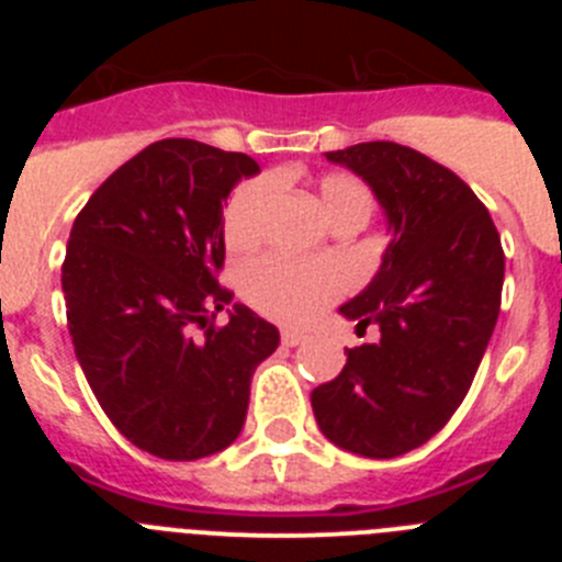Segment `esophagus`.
Segmentation results:
<instances>
[{
  "label": "esophagus",
  "mask_w": 562,
  "mask_h": 562,
  "mask_svg": "<svg viewBox=\"0 0 562 562\" xmlns=\"http://www.w3.org/2000/svg\"><path fill=\"white\" fill-rule=\"evenodd\" d=\"M306 340V335L304 331H297V329H281V342H284V346H301V342Z\"/></svg>",
  "instance_id": "esophagus-1"
}]
</instances>
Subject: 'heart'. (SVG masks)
<instances>
[{
  "label": "heart",
  "mask_w": 562,
  "mask_h": 562,
  "mask_svg": "<svg viewBox=\"0 0 562 562\" xmlns=\"http://www.w3.org/2000/svg\"><path fill=\"white\" fill-rule=\"evenodd\" d=\"M276 186L267 177L247 180L231 193L222 213L227 247L247 250L261 238L270 216ZM317 200L331 222L355 216L362 225L374 213V193L360 177L346 171L317 180ZM342 292V272L329 261H295L286 256L256 258L241 272V295L261 315L281 324H306Z\"/></svg>",
  "instance_id": "heart-1"
}]
</instances>
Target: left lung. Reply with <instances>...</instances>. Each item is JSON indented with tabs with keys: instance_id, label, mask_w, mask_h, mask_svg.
I'll use <instances>...</instances> for the list:
<instances>
[{
	"instance_id": "8db88e82",
	"label": "left lung",
	"mask_w": 562,
	"mask_h": 562,
	"mask_svg": "<svg viewBox=\"0 0 562 562\" xmlns=\"http://www.w3.org/2000/svg\"><path fill=\"white\" fill-rule=\"evenodd\" d=\"M326 160L369 182L391 245L374 281L340 306L380 337L346 349L312 411L337 448L394 459L439 434L473 385L501 312L504 250L470 186L416 148L357 143Z\"/></svg>"
}]
</instances>
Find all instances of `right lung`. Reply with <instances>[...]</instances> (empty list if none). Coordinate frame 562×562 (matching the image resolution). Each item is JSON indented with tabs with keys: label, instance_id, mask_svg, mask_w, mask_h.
<instances>
[{
	"label": "right lung",
	"instance_id": "right-lung-1",
	"mask_svg": "<svg viewBox=\"0 0 562 562\" xmlns=\"http://www.w3.org/2000/svg\"><path fill=\"white\" fill-rule=\"evenodd\" d=\"M258 162L200 140H157L98 188L61 267L67 326L103 414L157 459L220 453L241 434L252 371L278 329L216 281L222 205Z\"/></svg>",
	"mask_w": 562,
	"mask_h": 562
}]
</instances>
